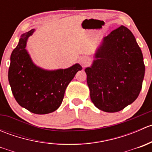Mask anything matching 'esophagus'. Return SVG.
<instances>
[{"label":"esophagus","mask_w":152,"mask_h":152,"mask_svg":"<svg viewBox=\"0 0 152 152\" xmlns=\"http://www.w3.org/2000/svg\"><path fill=\"white\" fill-rule=\"evenodd\" d=\"M88 62H89V59H87V58H84V59L82 58V59H81V63H82V65H86L87 63H88Z\"/></svg>","instance_id":"34e87169"}]
</instances>
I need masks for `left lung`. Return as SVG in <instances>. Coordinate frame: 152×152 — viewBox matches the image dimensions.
Listing matches in <instances>:
<instances>
[{"label":"left lung","mask_w":152,"mask_h":152,"mask_svg":"<svg viewBox=\"0 0 152 152\" xmlns=\"http://www.w3.org/2000/svg\"><path fill=\"white\" fill-rule=\"evenodd\" d=\"M91 67L85 69L90 99L107 113L122 110L136 100L145 74L142 53L124 26L104 37Z\"/></svg>","instance_id":"left-lung-1"}]
</instances>
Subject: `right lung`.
I'll list each match as a JSON object with an SVG mask.
<instances>
[{"instance_id":"add662e5","label":"right lung","mask_w":152,"mask_h":152,"mask_svg":"<svg viewBox=\"0 0 152 152\" xmlns=\"http://www.w3.org/2000/svg\"><path fill=\"white\" fill-rule=\"evenodd\" d=\"M34 31L31 29L21 35L11 54L9 82L21 107L35 114H48L59 108L67 85L82 67L75 64L67 69L46 70L35 65L26 50L27 39Z\"/></svg>"}]
</instances>
